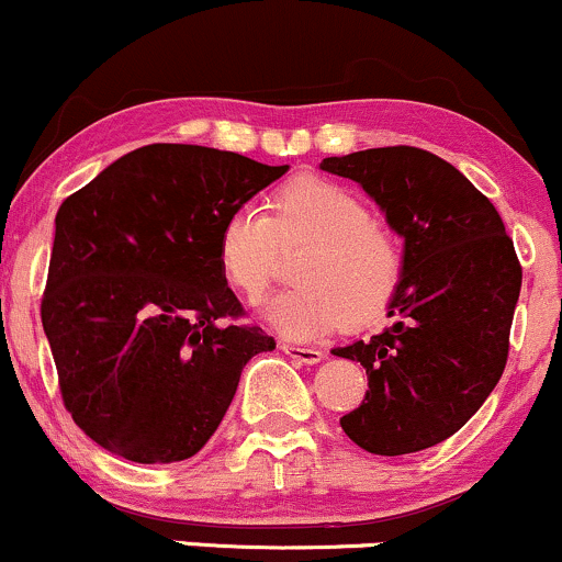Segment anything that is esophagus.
I'll use <instances>...</instances> for the list:
<instances>
[{"mask_svg":"<svg viewBox=\"0 0 562 562\" xmlns=\"http://www.w3.org/2000/svg\"><path fill=\"white\" fill-rule=\"evenodd\" d=\"M280 348L288 353L290 359H295V362H303V364H317L319 359H325V353H322L319 348H306V346H295V344H282Z\"/></svg>","mask_w":562,"mask_h":562,"instance_id":"obj_1","label":"esophagus"}]
</instances>
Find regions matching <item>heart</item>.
<instances>
[{"mask_svg":"<svg viewBox=\"0 0 562 562\" xmlns=\"http://www.w3.org/2000/svg\"><path fill=\"white\" fill-rule=\"evenodd\" d=\"M295 243H312L295 267L299 288L269 306V319L290 338L372 325L396 301L406 272L396 232L378 224L351 187L314 173L277 187L267 214L250 203L232 209L218 227L216 263L235 293L259 303L280 248Z\"/></svg>","mask_w":562,"mask_h":562,"instance_id":"heart-1","label":"heart"}]
</instances>
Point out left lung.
<instances>
[{
    "label": "left lung",
    "mask_w": 562,
    "mask_h": 562,
    "mask_svg": "<svg viewBox=\"0 0 562 562\" xmlns=\"http://www.w3.org/2000/svg\"><path fill=\"white\" fill-rule=\"evenodd\" d=\"M322 169L364 187L404 237L396 325L335 348L362 362V404L340 428L372 454H412L447 441L499 383L520 295L513 237L483 192L420 147L396 145L325 158Z\"/></svg>",
    "instance_id": "8db88e82"
}]
</instances>
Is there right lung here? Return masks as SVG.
Instances as JSON below:
<instances>
[{
	"label": "right lung",
	"mask_w": 562,
	"mask_h": 562,
	"mask_svg": "<svg viewBox=\"0 0 562 562\" xmlns=\"http://www.w3.org/2000/svg\"><path fill=\"white\" fill-rule=\"evenodd\" d=\"M288 166L147 145L63 200L42 325L74 423L124 460L198 454L243 367L274 338L245 325L216 263L224 216Z\"/></svg>",
	"instance_id": "add662e5"
}]
</instances>
